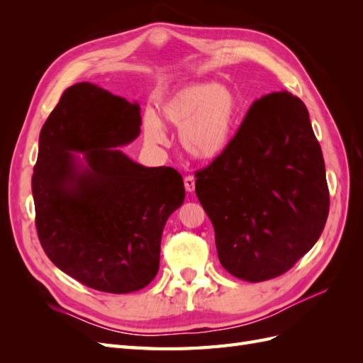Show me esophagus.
<instances>
[{"label": "esophagus", "instance_id": "34e87169", "mask_svg": "<svg viewBox=\"0 0 363 363\" xmlns=\"http://www.w3.org/2000/svg\"><path fill=\"white\" fill-rule=\"evenodd\" d=\"M184 189L188 192H194L195 189V179L192 177V175H186L184 177Z\"/></svg>", "mask_w": 363, "mask_h": 363}]
</instances>
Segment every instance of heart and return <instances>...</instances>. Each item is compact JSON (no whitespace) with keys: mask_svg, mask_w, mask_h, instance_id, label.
<instances>
[{"mask_svg":"<svg viewBox=\"0 0 363 363\" xmlns=\"http://www.w3.org/2000/svg\"><path fill=\"white\" fill-rule=\"evenodd\" d=\"M164 124L180 128L183 148L195 159L213 160L232 144L239 101L223 84L192 83L171 92L160 103ZM144 133L152 144H164L167 135L159 116L147 112Z\"/></svg>","mask_w":363,"mask_h":363,"instance_id":"heart-1","label":"heart"}]
</instances>
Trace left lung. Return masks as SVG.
<instances>
[{"label":"left lung","mask_w":363,"mask_h":363,"mask_svg":"<svg viewBox=\"0 0 363 363\" xmlns=\"http://www.w3.org/2000/svg\"><path fill=\"white\" fill-rule=\"evenodd\" d=\"M195 177L219 262L240 280L281 276L323 233V151L304 103L286 91L252 103L232 144Z\"/></svg>","instance_id":"left-lung-1"}]
</instances>
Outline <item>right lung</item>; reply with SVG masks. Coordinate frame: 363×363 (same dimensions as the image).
I'll return each instance as SVG.
<instances>
[{"mask_svg":"<svg viewBox=\"0 0 363 363\" xmlns=\"http://www.w3.org/2000/svg\"><path fill=\"white\" fill-rule=\"evenodd\" d=\"M140 124L138 103L83 82L40 130L31 177L40 245L59 269L101 292H135L156 277L163 227L184 201L180 172L118 150Z\"/></svg>","mask_w":363,"mask_h":363,"instance_id":"right-lung-1","label":"right lung"}]
</instances>
